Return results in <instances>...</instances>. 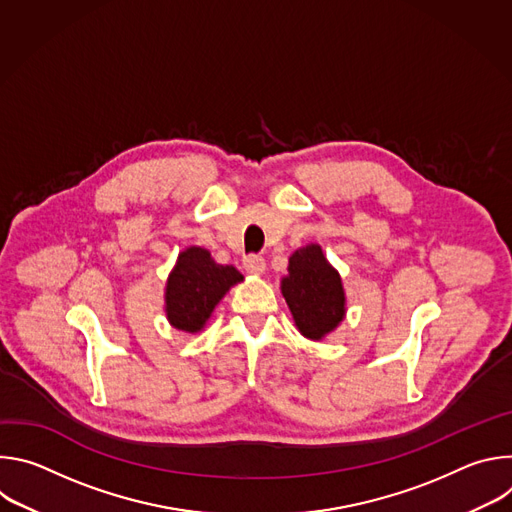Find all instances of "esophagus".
<instances>
[{
  "label": "esophagus",
  "mask_w": 512,
  "mask_h": 512,
  "mask_svg": "<svg viewBox=\"0 0 512 512\" xmlns=\"http://www.w3.org/2000/svg\"><path fill=\"white\" fill-rule=\"evenodd\" d=\"M243 267L249 275H263L265 269H267V263L261 255H249L245 261H243Z\"/></svg>",
  "instance_id": "34e87169"
}]
</instances>
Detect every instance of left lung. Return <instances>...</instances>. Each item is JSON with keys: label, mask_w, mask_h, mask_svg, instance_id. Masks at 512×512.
I'll list each match as a JSON object with an SVG mask.
<instances>
[{"label": "left lung", "mask_w": 512, "mask_h": 512, "mask_svg": "<svg viewBox=\"0 0 512 512\" xmlns=\"http://www.w3.org/2000/svg\"><path fill=\"white\" fill-rule=\"evenodd\" d=\"M281 296L298 332L316 342L334 332L346 316L342 277L318 243L300 247L289 257L287 275L281 277Z\"/></svg>", "instance_id": "1"}]
</instances>
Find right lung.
Here are the masks:
<instances>
[{
    "instance_id": "1",
    "label": "right lung",
    "mask_w": 512,
    "mask_h": 512,
    "mask_svg": "<svg viewBox=\"0 0 512 512\" xmlns=\"http://www.w3.org/2000/svg\"><path fill=\"white\" fill-rule=\"evenodd\" d=\"M245 277L233 265L216 263L208 249L186 247L178 253L164 289V312L176 330L198 334L227 291Z\"/></svg>"
}]
</instances>
